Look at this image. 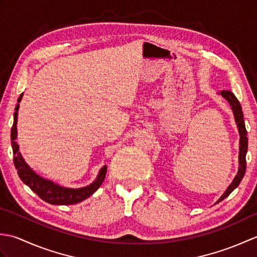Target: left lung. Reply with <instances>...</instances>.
I'll return each mask as SVG.
<instances>
[{
    "mask_svg": "<svg viewBox=\"0 0 257 257\" xmlns=\"http://www.w3.org/2000/svg\"><path fill=\"white\" fill-rule=\"evenodd\" d=\"M220 95L228 102V105L231 106V109L233 111L234 119H235L238 135H239V144H238L239 151H238V170H237L236 176L234 177L232 183L228 185L227 189L225 190V192L223 193L221 195V198L215 202V204L219 203V202L224 200L226 196L230 195L232 191L234 189H236L238 187L239 182L242 181V179L245 174V170H246V154H247V132L246 129H245V122H244L241 103L238 102L235 95H234L230 90H222L220 92Z\"/></svg>",
    "mask_w": 257,
    "mask_h": 257,
    "instance_id": "left-lung-1",
    "label": "left lung"
}]
</instances>
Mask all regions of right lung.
<instances>
[{
  "mask_svg": "<svg viewBox=\"0 0 257 257\" xmlns=\"http://www.w3.org/2000/svg\"><path fill=\"white\" fill-rule=\"evenodd\" d=\"M22 97H23V94H21L18 99V105L15 107L14 112L13 127L11 129V140H12L14 166L16 168V170H18V174L22 181H23L33 192H35L40 196L43 201L54 205L76 204L86 200L87 198H89L91 194H94L96 192L98 188H99L101 183L103 182V180H105L107 173V166H103L100 169L99 173H98V176L94 182L84 188L73 189L63 187V185H59L52 181V180H47L41 177L40 174H37L25 162L24 158L22 157L21 152L19 151L20 146L16 143V138H18V114Z\"/></svg>",
  "mask_w": 257,
  "mask_h": 257,
  "instance_id": "right-lung-1",
  "label": "right lung"
}]
</instances>
